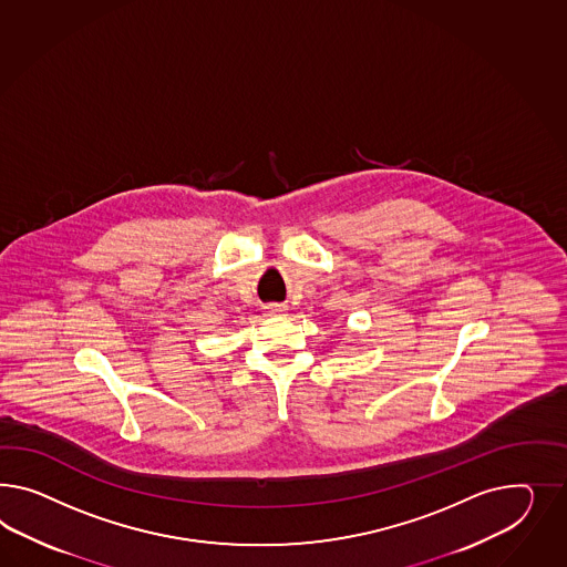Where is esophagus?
Wrapping results in <instances>:
<instances>
[{
	"label": "esophagus",
	"mask_w": 567,
	"mask_h": 567,
	"mask_svg": "<svg viewBox=\"0 0 567 567\" xmlns=\"http://www.w3.org/2000/svg\"><path fill=\"white\" fill-rule=\"evenodd\" d=\"M266 309H268V313H270V316H280V313H285V311H287L282 306H268Z\"/></svg>",
	"instance_id": "obj_1"
}]
</instances>
